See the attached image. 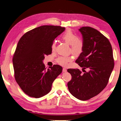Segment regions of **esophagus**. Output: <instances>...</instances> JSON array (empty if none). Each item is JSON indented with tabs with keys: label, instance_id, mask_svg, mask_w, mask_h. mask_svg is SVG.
<instances>
[{
	"label": "esophagus",
	"instance_id": "34e87169",
	"mask_svg": "<svg viewBox=\"0 0 121 121\" xmlns=\"http://www.w3.org/2000/svg\"><path fill=\"white\" fill-rule=\"evenodd\" d=\"M62 71H63V72H67V69H65V68H63Z\"/></svg>",
	"mask_w": 121,
	"mask_h": 121
}]
</instances>
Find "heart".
Here are the masks:
<instances>
[{
    "label": "heart",
    "mask_w": 121,
    "mask_h": 121,
    "mask_svg": "<svg viewBox=\"0 0 121 121\" xmlns=\"http://www.w3.org/2000/svg\"><path fill=\"white\" fill-rule=\"evenodd\" d=\"M61 39L65 43L70 45V52L75 56H80L83 52L85 48V43L83 40L77 37V35L73 33L70 30H68L61 35ZM51 48L52 51H54L56 48V42L54 41L52 43ZM73 57L61 56L57 59V62L60 65L66 67L69 64V63L73 60Z\"/></svg>",
    "instance_id": "b5f03b06"
}]
</instances>
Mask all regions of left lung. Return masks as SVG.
Listing matches in <instances>:
<instances>
[{
    "label": "left lung",
    "instance_id": "8db88e82",
    "mask_svg": "<svg viewBox=\"0 0 121 121\" xmlns=\"http://www.w3.org/2000/svg\"><path fill=\"white\" fill-rule=\"evenodd\" d=\"M78 30L85 48L76 62L84 73L78 69H68L72 80L67 85L73 96L84 101L97 95L106 86L114 63L112 46L107 38L91 27H82Z\"/></svg>",
    "mask_w": 121,
    "mask_h": 121
}]
</instances>
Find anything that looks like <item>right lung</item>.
I'll use <instances>...</instances> for the list:
<instances>
[{"label": "right lung", "mask_w": 121, "mask_h": 121, "mask_svg": "<svg viewBox=\"0 0 121 121\" xmlns=\"http://www.w3.org/2000/svg\"><path fill=\"white\" fill-rule=\"evenodd\" d=\"M60 26H42L25 33L18 42L13 58L15 80L30 97L48 93L52 84L62 72L58 65L46 69L44 56L51 54L54 39L65 30Z\"/></svg>", "instance_id": "add662e5"}]
</instances>
